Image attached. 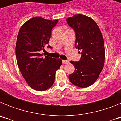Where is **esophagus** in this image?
Wrapping results in <instances>:
<instances>
[{
    "mask_svg": "<svg viewBox=\"0 0 121 121\" xmlns=\"http://www.w3.org/2000/svg\"><path fill=\"white\" fill-rule=\"evenodd\" d=\"M62 63L64 64H68V60H63Z\"/></svg>",
    "mask_w": 121,
    "mask_h": 121,
    "instance_id": "esophagus-1",
    "label": "esophagus"
}]
</instances>
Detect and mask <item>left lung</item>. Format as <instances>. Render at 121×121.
Here are the masks:
<instances>
[{
    "label": "left lung",
    "mask_w": 121,
    "mask_h": 121,
    "mask_svg": "<svg viewBox=\"0 0 121 121\" xmlns=\"http://www.w3.org/2000/svg\"><path fill=\"white\" fill-rule=\"evenodd\" d=\"M68 25L74 31L75 47L80 50L79 61L71 60L74 66L73 73L68 76L76 86L86 88L93 84L102 71L105 61L103 37L97 23L88 16L76 14L67 19Z\"/></svg>",
    "instance_id": "obj_1"
}]
</instances>
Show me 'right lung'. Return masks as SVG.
<instances>
[{"instance_id":"add662e5","label":"right lung","mask_w":121,"mask_h":121,"mask_svg":"<svg viewBox=\"0 0 121 121\" xmlns=\"http://www.w3.org/2000/svg\"><path fill=\"white\" fill-rule=\"evenodd\" d=\"M58 20L50 21L35 17L21 26L17 38L16 56L19 70L30 86L37 91H45L53 85L56 71L61 66L60 59L43 57L48 45L51 30Z\"/></svg>"}]
</instances>
